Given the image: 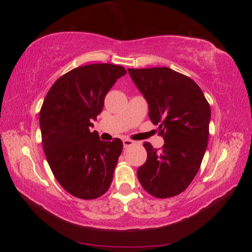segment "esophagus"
<instances>
[{
	"mask_svg": "<svg viewBox=\"0 0 252 252\" xmlns=\"http://www.w3.org/2000/svg\"><path fill=\"white\" fill-rule=\"evenodd\" d=\"M135 144V142L134 141H132V140H129V139H125V140H123V145H124V147L125 148H127V147H130V146H132V145H134Z\"/></svg>",
	"mask_w": 252,
	"mask_h": 252,
	"instance_id": "1",
	"label": "esophagus"
}]
</instances>
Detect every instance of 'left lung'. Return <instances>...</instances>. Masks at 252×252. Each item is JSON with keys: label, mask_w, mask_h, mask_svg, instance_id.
Returning a JSON list of instances; mask_svg holds the SVG:
<instances>
[{"label": "left lung", "mask_w": 252, "mask_h": 252, "mask_svg": "<svg viewBox=\"0 0 252 252\" xmlns=\"http://www.w3.org/2000/svg\"><path fill=\"white\" fill-rule=\"evenodd\" d=\"M128 72L165 141L159 150L144 143L147 159L136 172L138 179L158 199L178 195L200 169L208 145L210 106L193 80L168 67L128 68Z\"/></svg>", "instance_id": "left-lung-1"}]
</instances>
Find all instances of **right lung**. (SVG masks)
<instances>
[{"label":"right lung","mask_w":252,"mask_h":252,"mask_svg":"<svg viewBox=\"0 0 252 252\" xmlns=\"http://www.w3.org/2000/svg\"><path fill=\"white\" fill-rule=\"evenodd\" d=\"M123 66L90 64L65 73L49 89L40 111L43 149L50 169L67 192L94 200L109 189L119 157L120 139L101 141L90 132L104 98Z\"/></svg>","instance_id":"add662e5"}]
</instances>
